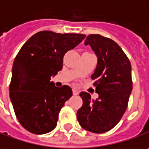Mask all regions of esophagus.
Wrapping results in <instances>:
<instances>
[{"label": "esophagus", "mask_w": 149, "mask_h": 149, "mask_svg": "<svg viewBox=\"0 0 149 149\" xmlns=\"http://www.w3.org/2000/svg\"><path fill=\"white\" fill-rule=\"evenodd\" d=\"M72 93H73V95H77V94L79 93V92H78L77 90H76V89H73V90H72Z\"/></svg>", "instance_id": "esophagus-1"}]
</instances>
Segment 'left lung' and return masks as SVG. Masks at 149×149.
<instances>
[{"mask_svg": "<svg viewBox=\"0 0 149 149\" xmlns=\"http://www.w3.org/2000/svg\"><path fill=\"white\" fill-rule=\"evenodd\" d=\"M84 45L91 46L98 59L91 77L99 98L93 100L88 93H80L83 103L77 117L83 129L104 133L117 125L127 109L132 90V66L121 48L110 39L90 34Z\"/></svg>", "mask_w": 149, "mask_h": 149, "instance_id": "8db88e82", "label": "left lung"}]
</instances>
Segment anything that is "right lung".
Masks as SVG:
<instances>
[{
    "label": "right lung",
    "instance_id": "1",
    "mask_svg": "<svg viewBox=\"0 0 149 149\" xmlns=\"http://www.w3.org/2000/svg\"><path fill=\"white\" fill-rule=\"evenodd\" d=\"M80 33L41 31L33 34L15 58L9 87L16 116L26 130L45 134L56 127L58 116L72 88L50 82L63 66V56L85 38Z\"/></svg>",
    "mask_w": 149,
    "mask_h": 149
}]
</instances>
